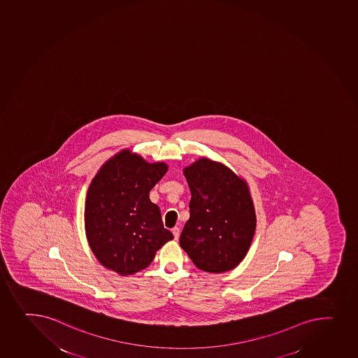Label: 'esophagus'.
Masks as SVG:
<instances>
[{
  "label": "esophagus",
  "mask_w": 358,
  "mask_h": 358,
  "mask_svg": "<svg viewBox=\"0 0 358 358\" xmlns=\"http://www.w3.org/2000/svg\"><path fill=\"white\" fill-rule=\"evenodd\" d=\"M172 234H173L174 239H178V238H179V236H180V229L176 226V227H173V229H172Z\"/></svg>",
  "instance_id": "1"
}]
</instances>
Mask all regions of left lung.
Returning <instances> with one entry per match:
<instances>
[{"label":"left lung","instance_id":"obj_1","mask_svg":"<svg viewBox=\"0 0 358 358\" xmlns=\"http://www.w3.org/2000/svg\"><path fill=\"white\" fill-rule=\"evenodd\" d=\"M184 174L192 196L180 246L200 270L230 271L244 259L256 231L248 185L226 166L205 158Z\"/></svg>","mask_w":358,"mask_h":358}]
</instances>
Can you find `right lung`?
Masks as SVG:
<instances>
[{
	"instance_id": "add662e5",
	"label": "right lung",
	"mask_w": 358,
	"mask_h": 358,
	"mask_svg": "<svg viewBox=\"0 0 358 358\" xmlns=\"http://www.w3.org/2000/svg\"><path fill=\"white\" fill-rule=\"evenodd\" d=\"M164 162L148 164L122 151L102 166L90 185L85 226L99 262L121 275L143 270L162 245L173 239L164 227L150 191L165 176Z\"/></svg>"
}]
</instances>
